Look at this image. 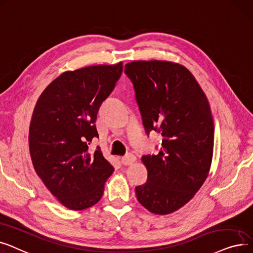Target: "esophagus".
Wrapping results in <instances>:
<instances>
[{
  "instance_id": "esophagus-1",
  "label": "esophagus",
  "mask_w": 253,
  "mask_h": 253,
  "mask_svg": "<svg viewBox=\"0 0 253 253\" xmlns=\"http://www.w3.org/2000/svg\"><path fill=\"white\" fill-rule=\"evenodd\" d=\"M136 160L137 159H136V156L134 154L127 153V154H126L125 156H123V158H122V163L124 165H126V166H128V165H131L133 163H135Z\"/></svg>"
}]
</instances>
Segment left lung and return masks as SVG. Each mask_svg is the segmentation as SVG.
I'll list each match as a JSON object with an SVG mask.
<instances>
[{
  "instance_id": "left-lung-1",
  "label": "left lung",
  "mask_w": 253,
  "mask_h": 253,
  "mask_svg": "<svg viewBox=\"0 0 253 253\" xmlns=\"http://www.w3.org/2000/svg\"><path fill=\"white\" fill-rule=\"evenodd\" d=\"M134 84L146 133H162L159 154L143 155L146 183L136 187L141 205L170 214L187 204L208 177L214 124L209 102L196 78L177 63L135 61L125 66Z\"/></svg>"
}]
</instances>
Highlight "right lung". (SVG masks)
I'll use <instances>...</instances> for the list:
<instances>
[{"label": "right lung", "instance_id": "obj_1", "mask_svg": "<svg viewBox=\"0 0 253 253\" xmlns=\"http://www.w3.org/2000/svg\"><path fill=\"white\" fill-rule=\"evenodd\" d=\"M122 73V62L67 71L44 89L35 106L29 131L34 169L68 209L97 204L114 171L100 147L93 151L89 145L99 137L100 106Z\"/></svg>", "mask_w": 253, "mask_h": 253}]
</instances>
